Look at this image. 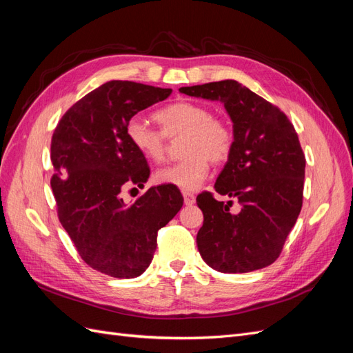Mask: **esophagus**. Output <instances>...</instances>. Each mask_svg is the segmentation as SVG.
<instances>
[{
    "mask_svg": "<svg viewBox=\"0 0 353 353\" xmlns=\"http://www.w3.org/2000/svg\"><path fill=\"white\" fill-rule=\"evenodd\" d=\"M183 196H184V203L187 206H191L196 203V196L193 193H190V191H184Z\"/></svg>",
    "mask_w": 353,
    "mask_h": 353,
    "instance_id": "obj_1",
    "label": "esophagus"
}]
</instances>
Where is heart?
Instances as JSON below:
<instances>
[{"mask_svg": "<svg viewBox=\"0 0 353 353\" xmlns=\"http://www.w3.org/2000/svg\"><path fill=\"white\" fill-rule=\"evenodd\" d=\"M154 119L160 131L141 117H131L125 132L130 144L145 160L159 163L166 157L168 140H181L179 162L159 169L154 178L159 184L174 185L184 191L197 190L209 174L210 163L219 165L230 157L234 147L231 126L212 114L205 104L175 101L159 109Z\"/></svg>", "mask_w": 353, "mask_h": 353, "instance_id": "heart-1", "label": "heart"}]
</instances>
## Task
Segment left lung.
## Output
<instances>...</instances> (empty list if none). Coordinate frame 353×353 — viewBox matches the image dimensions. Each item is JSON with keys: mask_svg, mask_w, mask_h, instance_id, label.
Masks as SVG:
<instances>
[{"mask_svg": "<svg viewBox=\"0 0 353 353\" xmlns=\"http://www.w3.org/2000/svg\"><path fill=\"white\" fill-rule=\"evenodd\" d=\"M191 97L219 100L234 128V147L215 191L236 199L197 196L203 225L197 248L213 270L241 274L265 268L279 258L303 201L305 154L293 123L276 105L232 79L179 88Z\"/></svg>", "mask_w": 353, "mask_h": 353, "instance_id": "8db88e82", "label": "left lung"}]
</instances>
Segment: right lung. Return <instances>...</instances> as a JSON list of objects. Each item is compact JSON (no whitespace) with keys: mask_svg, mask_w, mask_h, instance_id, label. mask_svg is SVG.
I'll return each mask as SVG.
<instances>
[{"mask_svg":"<svg viewBox=\"0 0 353 353\" xmlns=\"http://www.w3.org/2000/svg\"><path fill=\"white\" fill-rule=\"evenodd\" d=\"M172 90L109 81L63 114L51 138V188L59 221L82 261L114 279H134L150 265L157 231L183 208L170 187H152L132 205L123 191L144 187L150 168L126 138L131 117Z\"/></svg>","mask_w":353,"mask_h":353,"instance_id":"obj_1","label":"right lung"}]
</instances>
